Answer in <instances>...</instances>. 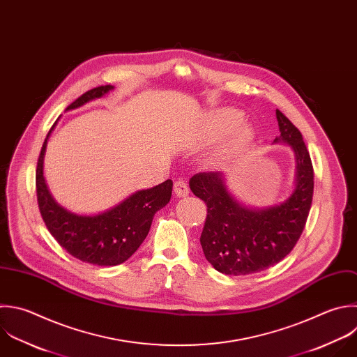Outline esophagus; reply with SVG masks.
<instances>
[{"instance_id": "obj_1", "label": "esophagus", "mask_w": 357, "mask_h": 357, "mask_svg": "<svg viewBox=\"0 0 357 357\" xmlns=\"http://www.w3.org/2000/svg\"><path fill=\"white\" fill-rule=\"evenodd\" d=\"M188 185L184 180H177L174 183V194L178 197V198H184L188 195Z\"/></svg>"}]
</instances>
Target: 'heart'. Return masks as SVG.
Wrapping results in <instances>:
<instances>
[{"label": "heart", "mask_w": 357, "mask_h": 357, "mask_svg": "<svg viewBox=\"0 0 357 357\" xmlns=\"http://www.w3.org/2000/svg\"><path fill=\"white\" fill-rule=\"evenodd\" d=\"M243 113L236 109H218L204 117L195 142L204 148L222 139L213 153L215 165L225 166L231 163L254 141V128L243 123Z\"/></svg>", "instance_id": "b5f03b06"}]
</instances>
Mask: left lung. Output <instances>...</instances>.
I'll list each match as a JSON object with an SVG mask.
<instances>
[{"label": "left lung", "instance_id": "8db88e82", "mask_svg": "<svg viewBox=\"0 0 357 357\" xmlns=\"http://www.w3.org/2000/svg\"><path fill=\"white\" fill-rule=\"evenodd\" d=\"M280 135L273 144L287 145L296 160L294 188L286 199L269 206H251L237 199L222 172L199 173L190 188L208 206L201 245L205 258L225 275H248L280 262L300 238L311 208L314 173L300 131L276 110Z\"/></svg>", "mask_w": 357, "mask_h": 357}]
</instances>
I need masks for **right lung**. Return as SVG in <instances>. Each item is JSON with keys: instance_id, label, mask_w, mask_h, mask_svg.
<instances>
[{"instance_id": "add662e5", "label": "right lung", "mask_w": 357, "mask_h": 357, "mask_svg": "<svg viewBox=\"0 0 357 357\" xmlns=\"http://www.w3.org/2000/svg\"><path fill=\"white\" fill-rule=\"evenodd\" d=\"M112 91H114L112 85L95 88L70 105L67 112L102 99ZM56 126L57 123L43 144L36 170V191L42 218L52 236L73 257L100 266L123 264L146 238L155 213L169 204L173 181L166 180L155 187L138 190L98 213L85 215L68 211L53 198L45 178V155Z\"/></svg>"}]
</instances>
